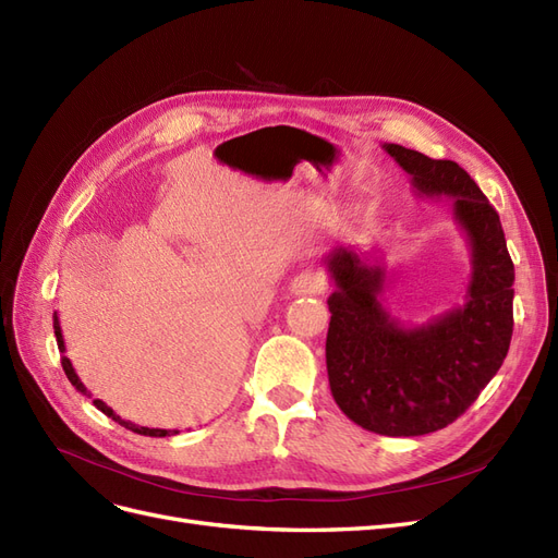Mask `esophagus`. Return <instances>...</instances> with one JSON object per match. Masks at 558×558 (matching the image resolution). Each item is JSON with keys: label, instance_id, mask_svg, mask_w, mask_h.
<instances>
[{"label": "esophagus", "instance_id": "esophagus-1", "mask_svg": "<svg viewBox=\"0 0 558 558\" xmlns=\"http://www.w3.org/2000/svg\"><path fill=\"white\" fill-rule=\"evenodd\" d=\"M328 289L326 277L316 272V269H305L291 281V293L293 295H320Z\"/></svg>", "mask_w": 558, "mask_h": 558}]
</instances>
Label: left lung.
I'll use <instances>...</instances> for the list:
<instances>
[{"label":"left lung","mask_w":558,"mask_h":558,"mask_svg":"<svg viewBox=\"0 0 558 558\" xmlns=\"http://www.w3.org/2000/svg\"><path fill=\"white\" fill-rule=\"evenodd\" d=\"M421 197H451L470 246L465 302L428 324L404 326L381 305L386 267L373 251L337 246L326 267V365L332 398L353 424L388 437L440 430L494 379L512 340L514 265L498 211L453 160L384 144Z\"/></svg>","instance_id":"left-lung-1"}]
</instances>
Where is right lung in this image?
<instances>
[{
	"label": "right lung",
	"instance_id": "add662e5",
	"mask_svg": "<svg viewBox=\"0 0 558 558\" xmlns=\"http://www.w3.org/2000/svg\"><path fill=\"white\" fill-rule=\"evenodd\" d=\"M53 330H56V340H58V349L60 351H64V340H62V328H60V320H58V314L53 316ZM62 369H64V375H66V379L72 381V386L76 388V391H81L83 396H88L90 398V393H88V388L83 386V381L78 379V375L74 373V365H72V361L66 359V356H62ZM93 404L95 408L99 410V412H105L109 418H113V421H118V424L121 426H125L128 430H132V433H140V435H148V437H165V435H177V430H165V428H146V426H137V424H132V421H123L121 416H118L109 404H105L102 400H93Z\"/></svg>",
	"mask_w": 558,
	"mask_h": 558
}]
</instances>
